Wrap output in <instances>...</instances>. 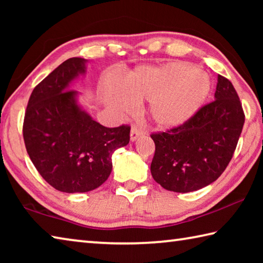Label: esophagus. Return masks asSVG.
<instances>
[{
    "label": "esophagus",
    "instance_id": "obj_1",
    "mask_svg": "<svg viewBox=\"0 0 263 263\" xmlns=\"http://www.w3.org/2000/svg\"><path fill=\"white\" fill-rule=\"evenodd\" d=\"M142 135V131L140 130V128H138L137 126H132V128H131V135H130V137H131V140L132 141H135L138 137L139 136H141Z\"/></svg>",
    "mask_w": 263,
    "mask_h": 263
}]
</instances>
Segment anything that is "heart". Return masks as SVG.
Segmentation results:
<instances>
[{
	"label": "heart",
	"mask_w": 263,
	"mask_h": 263,
	"mask_svg": "<svg viewBox=\"0 0 263 263\" xmlns=\"http://www.w3.org/2000/svg\"><path fill=\"white\" fill-rule=\"evenodd\" d=\"M122 89L110 87L108 99L119 110L128 108V99L149 101V115L161 127H174L197 112L210 91V81L202 70L185 62L160 67H141L124 79Z\"/></svg>",
	"instance_id": "1"
}]
</instances>
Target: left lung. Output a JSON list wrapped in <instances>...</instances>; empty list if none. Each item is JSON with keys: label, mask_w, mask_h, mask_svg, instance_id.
<instances>
[{"label": "left lung", "mask_w": 263, "mask_h": 263, "mask_svg": "<svg viewBox=\"0 0 263 263\" xmlns=\"http://www.w3.org/2000/svg\"><path fill=\"white\" fill-rule=\"evenodd\" d=\"M245 114L233 84L218 75L215 101L166 132L151 135L153 179L166 190L189 193L215 182L237 148Z\"/></svg>", "instance_id": "left-lung-1"}]
</instances>
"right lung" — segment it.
I'll return each instance as SVG.
<instances>
[{"mask_svg":"<svg viewBox=\"0 0 263 263\" xmlns=\"http://www.w3.org/2000/svg\"><path fill=\"white\" fill-rule=\"evenodd\" d=\"M86 60L70 58L34 87L26 106L23 138L31 161L62 193H87L108 180L111 157L130 141L128 125L105 127L80 109L69 83L86 72Z\"/></svg>","mask_w":263,"mask_h":263,"instance_id":"obj_1","label":"right lung"}]
</instances>
